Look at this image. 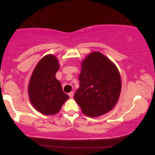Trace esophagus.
<instances>
[{"label": "esophagus", "mask_w": 155, "mask_h": 155, "mask_svg": "<svg viewBox=\"0 0 155 155\" xmlns=\"http://www.w3.org/2000/svg\"><path fill=\"white\" fill-rule=\"evenodd\" d=\"M68 95L70 96V98H72V97L74 96V92L73 91H71V92H70L69 94H68Z\"/></svg>", "instance_id": "1"}]
</instances>
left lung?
I'll return each instance as SVG.
<instances>
[{
  "label": "left lung",
  "instance_id": "obj_1",
  "mask_svg": "<svg viewBox=\"0 0 155 155\" xmlns=\"http://www.w3.org/2000/svg\"><path fill=\"white\" fill-rule=\"evenodd\" d=\"M79 81L74 98L84 115L99 116L115 107L121 91V78L116 66L102 53L93 52L82 61Z\"/></svg>",
  "mask_w": 155,
  "mask_h": 155
}]
</instances>
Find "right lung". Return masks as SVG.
I'll list each match as a JSON object with an SVG mask.
<instances>
[{
  "mask_svg": "<svg viewBox=\"0 0 155 155\" xmlns=\"http://www.w3.org/2000/svg\"><path fill=\"white\" fill-rule=\"evenodd\" d=\"M59 68L58 59L49 54L39 61L30 78L28 87L30 102L44 115L57 114L69 98L63 91L60 81L56 78Z\"/></svg>",
  "mask_w": 155,
  "mask_h": 155,
  "instance_id": "right-lung-1",
  "label": "right lung"
}]
</instances>
